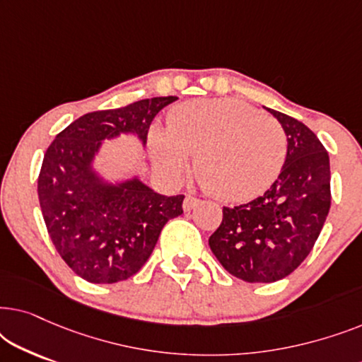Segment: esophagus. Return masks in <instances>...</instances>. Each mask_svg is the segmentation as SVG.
I'll use <instances>...</instances> for the list:
<instances>
[{
	"label": "esophagus",
	"mask_w": 362,
	"mask_h": 362,
	"mask_svg": "<svg viewBox=\"0 0 362 362\" xmlns=\"http://www.w3.org/2000/svg\"><path fill=\"white\" fill-rule=\"evenodd\" d=\"M199 204H201V199H197V197H194V196H186L185 202H182V209L187 212V211L194 209V207Z\"/></svg>",
	"instance_id": "34e87169"
}]
</instances>
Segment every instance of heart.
<instances>
[{
  "mask_svg": "<svg viewBox=\"0 0 362 362\" xmlns=\"http://www.w3.org/2000/svg\"><path fill=\"white\" fill-rule=\"evenodd\" d=\"M151 160L168 180H177L194 158L202 187L224 201L260 196L280 175L286 135L275 118L244 102L194 100L168 117V132L151 128Z\"/></svg>",
  "mask_w": 362,
  "mask_h": 362,
  "instance_id": "1",
  "label": "heart"
}]
</instances>
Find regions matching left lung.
I'll list each match as a JSON object with an SVG mask.
<instances>
[{
  "label": "left lung",
  "mask_w": 362,
  "mask_h": 362,
  "mask_svg": "<svg viewBox=\"0 0 362 362\" xmlns=\"http://www.w3.org/2000/svg\"><path fill=\"white\" fill-rule=\"evenodd\" d=\"M267 112L286 135L284 168L260 197L224 207L221 226L209 237L221 265L249 284L288 276L313 249L331 206L329 156L318 136L296 118Z\"/></svg>",
  "instance_id": "1"
}]
</instances>
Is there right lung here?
Masks as SVG:
<instances>
[{"label":"right lung","mask_w":362,"mask_h":362,"mask_svg":"<svg viewBox=\"0 0 362 362\" xmlns=\"http://www.w3.org/2000/svg\"><path fill=\"white\" fill-rule=\"evenodd\" d=\"M177 97H153L82 115L44 155L39 204L64 262L90 284L130 279L150 259L161 229L182 214L185 196H163L138 176L110 181L95 170L103 143L135 136L143 150L156 113Z\"/></svg>","instance_id":"1"}]
</instances>
